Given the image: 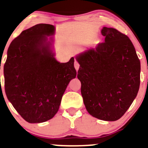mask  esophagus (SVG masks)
<instances>
[{
    "mask_svg": "<svg viewBox=\"0 0 148 148\" xmlns=\"http://www.w3.org/2000/svg\"><path fill=\"white\" fill-rule=\"evenodd\" d=\"M74 67H75L76 70H77V71H78L79 68V62L76 60H75V62H74Z\"/></svg>",
    "mask_w": 148,
    "mask_h": 148,
    "instance_id": "1",
    "label": "esophagus"
}]
</instances>
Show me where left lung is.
<instances>
[{
  "label": "left lung",
  "instance_id": "8db88e82",
  "mask_svg": "<svg viewBox=\"0 0 148 148\" xmlns=\"http://www.w3.org/2000/svg\"><path fill=\"white\" fill-rule=\"evenodd\" d=\"M104 41L77 56V77L88 112L105 121L123 116L136 97L140 84V62L127 36L104 27Z\"/></svg>",
  "mask_w": 148,
  "mask_h": 148
}]
</instances>
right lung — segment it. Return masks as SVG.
<instances>
[{
    "label": "right lung",
    "mask_w": 148,
    "mask_h": 148,
    "mask_svg": "<svg viewBox=\"0 0 148 148\" xmlns=\"http://www.w3.org/2000/svg\"><path fill=\"white\" fill-rule=\"evenodd\" d=\"M54 26L39 23L12 41L3 67L5 92L18 114L29 123L53 118L67 85L77 76L74 57L59 63L50 50L47 36Z\"/></svg>",
    "instance_id": "add662e5"
}]
</instances>
